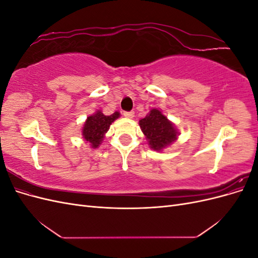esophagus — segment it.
I'll use <instances>...</instances> for the list:
<instances>
[{
    "mask_svg": "<svg viewBox=\"0 0 258 258\" xmlns=\"http://www.w3.org/2000/svg\"><path fill=\"white\" fill-rule=\"evenodd\" d=\"M123 116L127 117V118H132L135 116V112H123Z\"/></svg>",
    "mask_w": 258,
    "mask_h": 258,
    "instance_id": "obj_1",
    "label": "esophagus"
}]
</instances>
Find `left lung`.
Segmentation results:
<instances>
[{
    "label": "left lung",
    "mask_w": 258,
    "mask_h": 258,
    "mask_svg": "<svg viewBox=\"0 0 258 258\" xmlns=\"http://www.w3.org/2000/svg\"><path fill=\"white\" fill-rule=\"evenodd\" d=\"M139 123L148 141V145L154 151H162L177 139L178 132L174 124L157 108L151 110Z\"/></svg>",
    "instance_id": "8db88e82"
}]
</instances>
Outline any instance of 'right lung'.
Segmentation results:
<instances>
[{"instance_id":"right-lung-1","label":"right lung","mask_w":258,"mask_h":258,"mask_svg":"<svg viewBox=\"0 0 258 258\" xmlns=\"http://www.w3.org/2000/svg\"><path fill=\"white\" fill-rule=\"evenodd\" d=\"M119 116V112H115L110 116H106L101 111H97L93 115L88 116L82 130L85 141L90 143L92 148H97L103 141V138L110 129L111 123Z\"/></svg>"}]
</instances>
